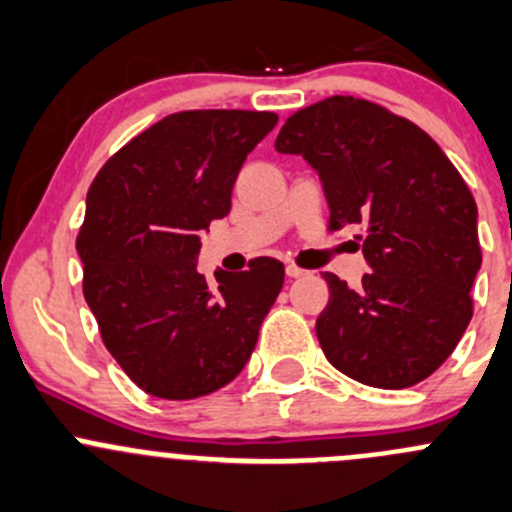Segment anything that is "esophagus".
I'll use <instances>...</instances> for the list:
<instances>
[{
	"mask_svg": "<svg viewBox=\"0 0 512 512\" xmlns=\"http://www.w3.org/2000/svg\"><path fill=\"white\" fill-rule=\"evenodd\" d=\"M286 276L288 278H301V276H306V271H303V268H298V266H293V263H288Z\"/></svg>",
	"mask_w": 512,
	"mask_h": 512,
	"instance_id": "1",
	"label": "esophagus"
}]
</instances>
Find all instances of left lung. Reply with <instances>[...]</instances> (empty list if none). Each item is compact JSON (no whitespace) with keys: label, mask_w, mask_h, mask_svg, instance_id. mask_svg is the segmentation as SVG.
<instances>
[{"label":"left lung","mask_w":512,"mask_h":512,"mask_svg":"<svg viewBox=\"0 0 512 512\" xmlns=\"http://www.w3.org/2000/svg\"><path fill=\"white\" fill-rule=\"evenodd\" d=\"M276 151L318 171L328 229H366L358 239L371 273L361 286L323 273L331 298L316 336L331 366L388 391L426 381L473 318L470 288L483 256L463 176L421 126L356 96L288 116Z\"/></svg>","instance_id":"obj_1"}]
</instances>
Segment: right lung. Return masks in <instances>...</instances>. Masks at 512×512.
<instances>
[{
  "mask_svg": "<svg viewBox=\"0 0 512 512\" xmlns=\"http://www.w3.org/2000/svg\"><path fill=\"white\" fill-rule=\"evenodd\" d=\"M273 111L169 114L121 146L91 181L77 251L101 341L149 396L191 401L234 381L283 286V263L196 271L199 231L231 211L246 156Z\"/></svg>",
  "mask_w": 512,
  "mask_h": 512,
  "instance_id": "right-lung-1",
  "label": "right lung"
}]
</instances>
